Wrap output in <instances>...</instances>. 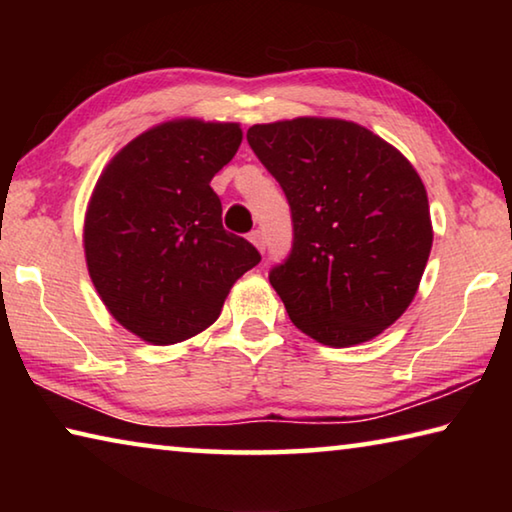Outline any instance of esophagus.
I'll list each match as a JSON object with an SVG mask.
<instances>
[{"instance_id":"esophagus-1","label":"esophagus","mask_w":512,"mask_h":512,"mask_svg":"<svg viewBox=\"0 0 512 512\" xmlns=\"http://www.w3.org/2000/svg\"><path fill=\"white\" fill-rule=\"evenodd\" d=\"M248 239H250V244H253V246L259 250V253H264L266 241H264V235H262V232H259V230H253V232H250V235H248Z\"/></svg>"}]
</instances>
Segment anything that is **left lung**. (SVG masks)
Segmentation results:
<instances>
[{
    "mask_svg": "<svg viewBox=\"0 0 512 512\" xmlns=\"http://www.w3.org/2000/svg\"><path fill=\"white\" fill-rule=\"evenodd\" d=\"M246 137L291 205V255L268 280L293 325L329 348L375 339L409 309L431 253L418 171L345 119L255 124Z\"/></svg>",
    "mask_w": 512,
    "mask_h": 512,
    "instance_id": "obj_1",
    "label": "left lung"
}]
</instances>
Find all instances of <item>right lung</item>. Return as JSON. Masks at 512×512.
<instances>
[{
  "label": "right lung",
  "instance_id": "obj_1",
  "mask_svg": "<svg viewBox=\"0 0 512 512\" xmlns=\"http://www.w3.org/2000/svg\"><path fill=\"white\" fill-rule=\"evenodd\" d=\"M241 137L232 121H164L128 142L94 185L83 223L90 280L110 316L146 343L201 334L262 259L223 230L210 187Z\"/></svg>",
  "mask_w": 512,
  "mask_h": 512
}]
</instances>
